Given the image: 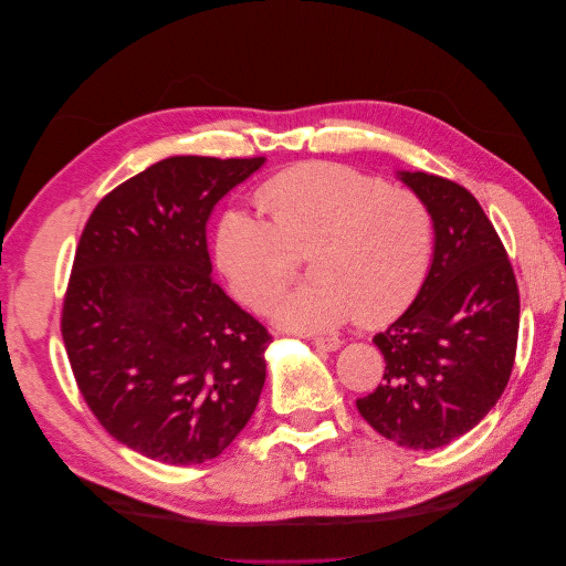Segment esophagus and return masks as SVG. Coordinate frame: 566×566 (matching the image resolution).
Returning a JSON list of instances; mask_svg holds the SVG:
<instances>
[{
  "instance_id": "esophagus-1",
  "label": "esophagus",
  "mask_w": 566,
  "mask_h": 566,
  "mask_svg": "<svg viewBox=\"0 0 566 566\" xmlns=\"http://www.w3.org/2000/svg\"><path fill=\"white\" fill-rule=\"evenodd\" d=\"M314 347H318L323 352H337L342 347V339H337V337H316Z\"/></svg>"
}]
</instances>
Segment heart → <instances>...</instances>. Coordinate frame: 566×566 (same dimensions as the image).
<instances>
[{
    "label": "heart",
    "instance_id": "1",
    "mask_svg": "<svg viewBox=\"0 0 566 566\" xmlns=\"http://www.w3.org/2000/svg\"><path fill=\"white\" fill-rule=\"evenodd\" d=\"M269 221L229 210L217 227V264L235 297L262 312L293 281L297 254L314 283L271 310L281 328L333 331L380 325L413 302L427 276L434 224L420 196L345 165L304 163L256 191Z\"/></svg>",
    "mask_w": 566,
    "mask_h": 566
}]
</instances>
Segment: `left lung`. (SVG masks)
Returning <instances> with one entry per match:
<instances>
[{"label": "left lung", "mask_w": 566, "mask_h": 566, "mask_svg": "<svg viewBox=\"0 0 566 566\" xmlns=\"http://www.w3.org/2000/svg\"><path fill=\"white\" fill-rule=\"evenodd\" d=\"M434 224L430 271L408 310L373 337L382 385L356 408L403 449H441L501 399L515 364L520 293L505 248L476 198L455 181L399 169Z\"/></svg>", "instance_id": "left-lung-1"}]
</instances>
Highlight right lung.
I'll use <instances>...</instances> for the list:
<instances>
[{
    "label": "right lung",
    "mask_w": 566,
    "mask_h": 566,
    "mask_svg": "<svg viewBox=\"0 0 566 566\" xmlns=\"http://www.w3.org/2000/svg\"><path fill=\"white\" fill-rule=\"evenodd\" d=\"M266 158L175 156L119 184L82 231L61 333L84 401L127 449L217 458L252 418L269 333L212 281L214 205Z\"/></svg>",
    "instance_id": "obj_1"
}]
</instances>
